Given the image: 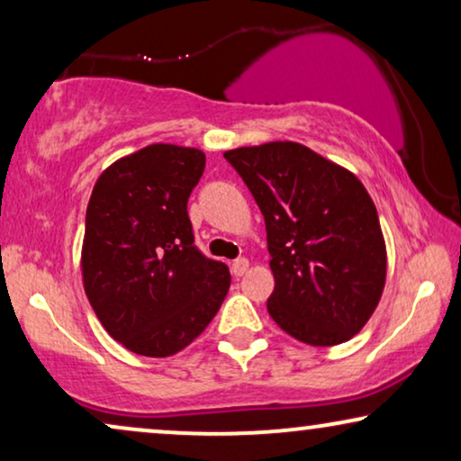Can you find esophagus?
Returning a JSON list of instances; mask_svg holds the SVG:
<instances>
[{"instance_id": "esophagus-1", "label": "esophagus", "mask_w": 461, "mask_h": 461, "mask_svg": "<svg viewBox=\"0 0 461 461\" xmlns=\"http://www.w3.org/2000/svg\"><path fill=\"white\" fill-rule=\"evenodd\" d=\"M232 275L235 276H243L245 273H248V268H249V262H248V258H237L235 262H232Z\"/></svg>"}]
</instances>
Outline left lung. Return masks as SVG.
<instances>
[{
	"instance_id": "left-lung-1",
	"label": "left lung",
	"mask_w": 461,
	"mask_h": 461,
	"mask_svg": "<svg viewBox=\"0 0 461 461\" xmlns=\"http://www.w3.org/2000/svg\"><path fill=\"white\" fill-rule=\"evenodd\" d=\"M267 224L275 292L289 336L336 346L363 330L386 281L380 218L361 180L298 142L226 150Z\"/></svg>"
}]
</instances>
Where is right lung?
<instances>
[{
    "instance_id": "1",
    "label": "right lung",
    "mask_w": 461,
    "mask_h": 461,
    "mask_svg": "<svg viewBox=\"0 0 461 461\" xmlns=\"http://www.w3.org/2000/svg\"><path fill=\"white\" fill-rule=\"evenodd\" d=\"M203 169L197 149L150 144L94 185L81 249L86 295L109 336L136 355L186 348L229 294V267L197 249L186 210Z\"/></svg>"
}]
</instances>
